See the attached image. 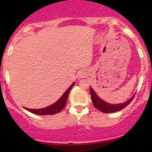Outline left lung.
Masks as SVG:
<instances>
[{
	"label": "left lung",
	"mask_w": 152,
	"mask_h": 152,
	"mask_svg": "<svg viewBox=\"0 0 152 152\" xmlns=\"http://www.w3.org/2000/svg\"><path fill=\"white\" fill-rule=\"evenodd\" d=\"M90 91H91V100H92L93 104L95 108H96L98 110H100V112L106 113H113L116 112V111L121 110L123 109H124L126 106H128L130 103V102L133 100V96H132L129 100L126 101L125 103H118V104H111V103H108L107 102L103 101L101 100L99 96L96 95L95 91L90 88Z\"/></svg>",
	"instance_id": "1"
}]
</instances>
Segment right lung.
I'll return each instance as SVG.
<instances>
[{"label":"right lung","mask_w":152,"mask_h":152,"mask_svg":"<svg viewBox=\"0 0 152 152\" xmlns=\"http://www.w3.org/2000/svg\"><path fill=\"white\" fill-rule=\"evenodd\" d=\"M74 84H75V83H73L72 85L70 86L68 89H67V91L64 93V94L60 97L59 100L56 101L55 103H53L52 105L42 109H37V110L28 108L25 109H26V110L33 113L37 114V115H41V116H42V115H54V114L58 113H59L64 108V106L66 105V101L68 100V95H69L71 90L73 88Z\"/></svg>","instance_id":"1"}]
</instances>
